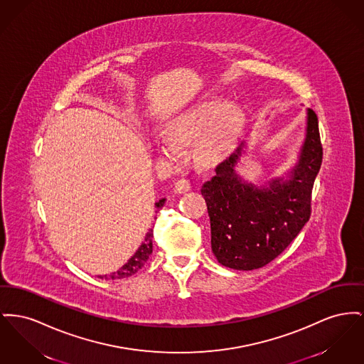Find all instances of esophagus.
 Here are the masks:
<instances>
[{"label":"esophagus","mask_w":364,"mask_h":364,"mask_svg":"<svg viewBox=\"0 0 364 364\" xmlns=\"http://www.w3.org/2000/svg\"><path fill=\"white\" fill-rule=\"evenodd\" d=\"M190 188H191V184H190V181H188L187 178H180V180H177V183L174 184V191H176V193H187V191H190Z\"/></svg>","instance_id":"esophagus-1"}]
</instances>
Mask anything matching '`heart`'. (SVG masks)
Returning a JSON list of instances; mask_svg holds the SVG:
<instances>
[{"label": "heart", "instance_id": "b5f03b06", "mask_svg": "<svg viewBox=\"0 0 364 364\" xmlns=\"http://www.w3.org/2000/svg\"><path fill=\"white\" fill-rule=\"evenodd\" d=\"M243 112L224 99L209 96L174 115L166 124V134L158 137L165 158L178 164L186 158L183 149L195 143L196 156L206 165L221 162L235 147L243 127Z\"/></svg>", "mask_w": 364, "mask_h": 364}]
</instances>
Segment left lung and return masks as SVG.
Segmentation results:
<instances>
[{
    "label": "left lung",
    "mask_w": 364,
    "mask_h": 364,
    "mask_svg": "<svg viewBox=\"0 0 364 364\" xmlns=\"http://www.w3.org/2000/svg\"><path fill=\"white\" fill-rule=\"evenodd\" d=\"M242 146L215 166L202 186L210 217L212 250L232 269L252 271L269 264L294 240L311 217L315 178L323 159L318 115L308 109L306 137L290 180L275 178L257 188L237 177L234 168Z\"/></svg>",
    "instance_id": "8db88e82"
}]
</instances>
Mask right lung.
<instances>
[{
	"label": "right lung",
	"instance_id": "1",
	"mask_svg": "<svg viewBox=\"0 0 364 364\" xmlns=\"http://www.w3.org/2000/svg\"><path fill=\"white\" fill-rule=\"evenodd\" d=\"M164 203H165V199H161L159 202L155 203V208L161 209L164 206ZM152 236H154V230L151 228L150 231L147 232V235H146L144 242L140 245L137 252L129 258L128 262L124 267H121L117 272H112L108 277L107 275L100 277V279L106 278L114 280V279L128 278V277L134 275L139 269H141L144 267V264L147 262V259L150 258L151 253H152Z\"/></svg>",
	"mask_w": 364,
	"mask_h": 364
}]
</instances>
